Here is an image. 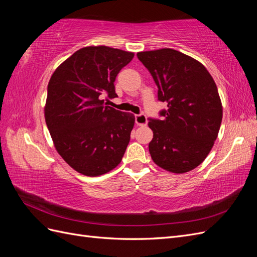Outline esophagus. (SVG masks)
Here are the masks:
<instances>
[{"instance_id": "34e87169", "label": "esophagus", "mask_w": 257, "mask_h": 257, "mask_svg": "<svg viewBox=\"0 0 257 257\" xmlns=\"http://www.w3.org/2000/svg\"><path fill=\"white\" fill-rule=\"evenodd\" d=\"M135 122L137 125H146L147 124V116L144 113H139L135 115Z\"/></svg>"}]
</instances>
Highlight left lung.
Listing matches in <instances>:
<instances>
[{
    "label": "left lung",
    "instance_id": "left-lung-1",
    "mask_svg": "<svg viewBox=\"0 0 257 257\" xmlns=\"http://www.w3.org/2000/svg\"><path fill=\"white\" fill-rule=\"evenodd\" d=\"M158 87V99L166 103L161 119L149 118L153 138L149 151L155 164L183 174L207 158L222 122L216 84L206 67L170 48L137 53Z\"/></svg>",
    "mask_w": 257,
    "mask_h": 257
}]
</instances>
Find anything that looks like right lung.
I'll return each instance as SVG.
<instances>
[{
    "instance_id": "add662e5",
    "label": "right lung",
    "mask_w": 257,
    "mask_h": 257,
    "mask_svg": "<svg viewBox=\"0 0 257 257\" xmlns=\"http://www.w3.org/2000/svg\"><path fill=\"white\" fill-rule=\"evenodd\" d=\"M133 58V52L106 46L84 47L49 80L46 124L59 154L82 175H104L122 161L135 116L105 106L102 98L118 96L115 77Z\"/></svg>"
}]
</instances>
